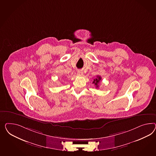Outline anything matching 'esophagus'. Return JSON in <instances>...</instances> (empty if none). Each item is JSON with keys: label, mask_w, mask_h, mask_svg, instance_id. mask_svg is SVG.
Instances as JSON below:
<instances>
[{"label": "esophagus", "mask_w": 156, "mask_h": 156, "mask_svg": "<svg viewBox=\"0 0 156 156\" xmlns=\"http://www.w3.org/2000/svg\"><path fill=\"white\" fill-rule=\"evenodd\" d=\"M77 74H78V75H79V76H82V75H83V72L82 71H81V70H78V72H77Z\"/></svg>", "instance_id": "esophagus-1"}]
</instances>
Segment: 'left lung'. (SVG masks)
I'll return each instance as SVG.
<instances>
[{
	"instance_id": "left-lung-1",
	"label": "left lung",
	"mask_w": 156,
	"mask_h": 156,
	"mask_svg": "<svg viewBox=\"0 0 156 156\" xmlns=\"http://www.w3.org/2000/svg\"><path fill=\"white\" fill-rule=\"evenodd\" d=\"M101 76H97V78H95L94 80V81H93V83H94L95 85L96 86V88H98L99 87V82L101 81Z\"/></svg>"
}]
</instances>
